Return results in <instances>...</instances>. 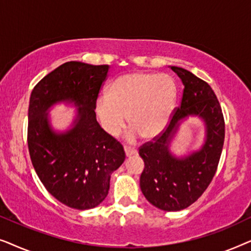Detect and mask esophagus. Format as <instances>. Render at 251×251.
Segmentation results:
<instances>
[{"label":"esophagus","instance_id":"obj_1","mask_svg":"<svg viewBox=\"0 0 251 251\" xmlns=\"http://www.w3.org/2000/svg\"><path fill=\"white\" fill-rule=\"evenodd\" d=\"M125 152H126V156H131V155H135V154H137V151L130 146H125Z\"/></svg>","mask_w":251,"mask_h":251}]
</instances>
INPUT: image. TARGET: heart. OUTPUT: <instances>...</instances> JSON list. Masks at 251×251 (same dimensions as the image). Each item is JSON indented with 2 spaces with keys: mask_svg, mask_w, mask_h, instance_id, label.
<instances>
[{
  "mask_svg": "<svg viewBox=\"0 0 251 251\" xmlns=\"http://www.w3.org/2000/svg\"><path fill=\"white\" fill-rule=\"evenodd\" d=\"M176 98L177 85L170 75L132 72L112 82L106 97L97 102V113L102 126L113 136L121 131L128 114L132 132L153 138L169 122Z\"/></svg>",
  "mask_w": 251,
  "mask_h": 251,
  "instance_id": "heart-1",
  "label": "heart"
}]
</instances>
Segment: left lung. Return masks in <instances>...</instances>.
Returning a JSON list of instances; mask_svg holds the SVG:
<instances>
[{"label":"left lung","mask_w":251,"mask_h":251,"mask_svg":"<svg viewBox=\"0 0 251 251\" xmlns=\"http://www.w3.org/2000/svg\"><path fill=\"white\" fill-rule=\"evenodd\" d=\"M170 68L183 82V97L163 131L139 147L145 163L140 190L161 210L179 211L194 203L211 183L224 145L225 122L221 104L207 82L184 68ZM190 115L205 121L206 142L200 151L178 159L170 153L169 144L180 120Z\"/></svg>","instance_id":"obj_1"}]
</instances>
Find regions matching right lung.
<instances>
[{
  "label": "right lung",
  "mask_w": 251,
  "mask_h": 251,
  "mask_svg": "<svg viewBox=\"0 0 251 251\" xmlns=\"http://www.w3.org/2000/svg\"><path fill=\"white\" fill-rule=\"evenodd\" d=\"M108 65L68 61L46 75L29 99L27 143L33 167L49 193L67 207L85 210L107 197L109 179L126 159L123 146L96 120ZM59 101L80 107L74 128L54 133L47 108Z\"/></svg>",
  "instance_id": "right-lung-1"
}]
</instances>
